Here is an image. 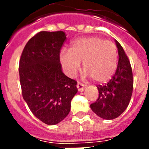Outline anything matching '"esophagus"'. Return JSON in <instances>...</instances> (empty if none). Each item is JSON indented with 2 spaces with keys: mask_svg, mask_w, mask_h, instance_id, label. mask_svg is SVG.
I'll use <instances>...</instances> for the list:
<instances>
[{
  "mask_svg": "<svg viewBox=\"0 0 149 149\" xmlns=\"http://www.w3.org/2000/svg\"><path fill=\"white\" fill-rule=\"evenodd\" d=\"M77 89H78V91H81V92L82 91H84V89H85V86H84L83 84H81V83H79V82H78V83H77Z\"/></svg>",
  "mask_w": 149,
  "mask_h": 149,
  "instance_id": "34e87169",
  "label": "esophagus"
}]
</instances>
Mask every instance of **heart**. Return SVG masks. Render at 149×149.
<instances>
[{"mask_svg":"<svg viewBox=\"0 0 149 149\" xmlns=\"http://www.w3.org/2000/svg\"><path fill=\"white\" fill-rule=\"evenodd\" d=\"M60 62L69 77L79 70L80 63L86 77L97 83L111 79L118 63V52L114 43L98 37H86L73 41L69 52L60 53Z\"/></svg>","mask_w":149,"mask_h":149,"instance_id":"heart-1","label":"heart"}]
</instances>
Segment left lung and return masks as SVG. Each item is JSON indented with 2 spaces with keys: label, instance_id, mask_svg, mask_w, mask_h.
I'll list each match as a JSON object with an SVG mask.
<instances>
[{
  "label": "left lung",
  "instance_id": "8db88e82",
  "mask_svg": "<svg viewBox=\"0 0 149 149\" xmlns=\"http://www.w3.org/2000/svg\"><path fill=\"white\" fill-rule=\"evenodd\" d=\"M118 50V63L112 79L97 86L98 99L91 104L92 111L100 118L112 120L127 108L133 91V74L130 61L125 50L115 41Z\"/></svg>",
  "mask_w": 149,
  "mask_h": 149
}]
</instances>
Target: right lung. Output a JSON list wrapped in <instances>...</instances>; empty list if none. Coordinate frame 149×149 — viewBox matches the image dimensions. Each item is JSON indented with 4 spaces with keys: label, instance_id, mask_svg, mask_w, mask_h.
<instances>
[{
    "label": "right lung",
    "instance_id": "1",
    "mask_svg": "<svg viewBox=\"0 0 149 149\" xmlns=\"http://www.w3.org/2000/svg\"><path fill=\"white\" fill-rule=\"evenodd\" d=\"M64 31H40L27 42L19 61L23 98L36 118L49 125L69 114L77 82L62 71L60 50Z\"/></svg>",
    "mask_w": 149,
    "mask_h": 149
}]
</instances>
